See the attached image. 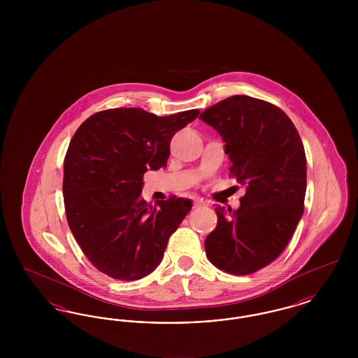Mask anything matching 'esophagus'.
Wrapping results in <instances>:
<instances>
[{
  "instance_id": "1",
  "label": "esophagus",
  "mask_w": 358,
  "mask_h": 358,
  "mask_svg": "<svg viewBox=\"0 0 358 358\" xmlns=\"http://www.w3.org/2000/svg\"><path fill=\"white\" fill-rule=\"evenodd\" d=\"M205 205H206V203L201 201V200H196L194 201V208H201V206H205Z\"/></svg>"
}]
</instances>
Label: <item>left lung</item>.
Listing matches in <instances>:
<instances>
[{
    "mask_svg": "<svg viewBox=\"0 0 358 358\" xmlns=\"http://www.w3.org/2000/svg\"><path fill=\"white\" fill-rule=\"evenodd\" d=\"M222 136L229 173L245 187L238 210L216 205L217 227L205 238L209 262L247 275L283 252L303 215L306 154L294 123L271 103L235 95L200 114Z\"/></svg>",
    "mask_w": 358,
    "mask_h": 358,
    "instance_id": "left-lung-1",
    "label": "left lung"
}]
</instances>
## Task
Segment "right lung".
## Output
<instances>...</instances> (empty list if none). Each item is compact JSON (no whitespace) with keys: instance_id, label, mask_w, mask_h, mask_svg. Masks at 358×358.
Masks as SVG:
<instances>
[{"instance_id":"obj_1","label":"right lung","mask_w":358,"mask_h":358,"mask_svg":"<svg viewBox=\"0 0 358 358\" xmlns=\"http://www.w3.org/2000/svg\"><path fill=\"white\" fill-rule=\"evenodd\" d=\"M199 110L157 117L138 107L111 108L85 120L64 158L63 196L69 229L88 260L120 280L158 267L192 200L141 199L143 174L165 168L173 136Z\"/></svg>"}]
</instances>
